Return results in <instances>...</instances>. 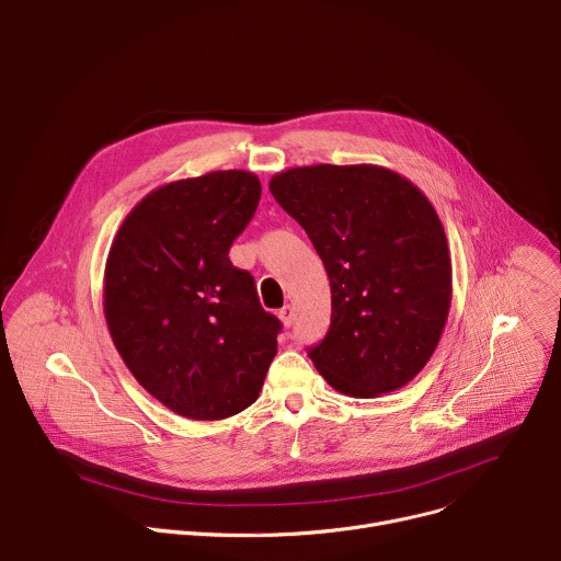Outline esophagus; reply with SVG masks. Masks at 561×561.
I'll return each mask as SVG.
<instances>
[{
	"instance_id": "34e87169",
	"label": "esophagus",
	"mask_w": 561,
	"mask_h": 561,
	"mask_svg": "<svg viewBox=\"0 0 561 561\" xmlns=\"http://www.w3.org/2000/svg\"><path fill=\"white\" fill-rule=\"evenodd\" d=\"M279 320L284 327H290L295 322V307L293 304H286L284 309H279Z\"/></svg>"
}]
</instances>
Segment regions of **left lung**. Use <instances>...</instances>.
Instances as JSON below:
<instances>
[{
    "label": "left lung",
    "mask_w": 561,
    "mask_h": 561,
    "mask_svg": "<svg viewBox=\"0 0 561 561\" xmlns=\"http://www.w3.org/2000/svg\"><path fill=\"white\" fill-rule=\"evenodd\" d=\"M313 241L331 282V327L309 348L351 398H378L430 363L451 304V260L430 198L382 165H304L268 183Z\"/></svg>",
    "instance_id": "obj_1"
}]
</instances>
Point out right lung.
I'll list each match as a JSON object with an SVG mask.
<instances>
[{
  "mask_svg": "<svg viewBox=\"0 0 561 561\" xmlns=\"http://www.w3.org/2000/svg\"><path fill=\"white\" fill-rule=\"evenodd\" d=\"M262 183L217 170L165 183L121 224L105 264L103 309L123 363L170 412L221 421L257 400L279 320L228 250Z\"/></svg>",
  "mask_w": 561,
  "mask_h": 561,
  "instance_id": "right-lung-1",
  "label": "right lung"
}]
</instances>
